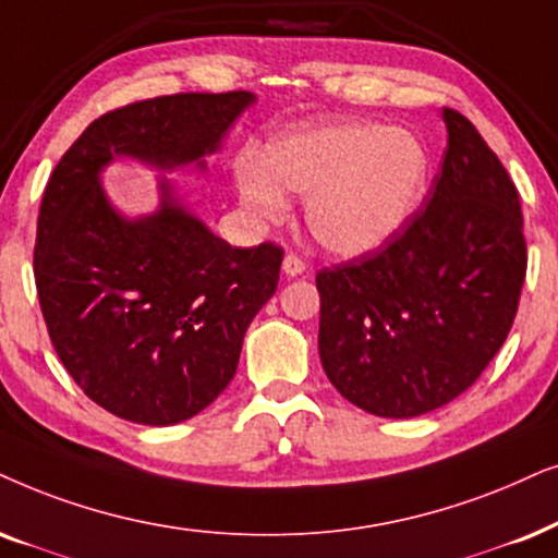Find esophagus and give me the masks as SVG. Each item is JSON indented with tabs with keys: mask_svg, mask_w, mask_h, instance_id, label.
Listing matches in <instances>:
<instances>
[{
	"mask_svg": "<svg viewBox=\"0 0 558 558\" xmlns=\"http://www.w3.org/2000/svg\"><path fill=\"white\" fill-rule=\"evenodd\" d=\"M281 269H284L287 277H300L302 271H305V262H302L296 253H287L284 256V264H281Z\"/></svg>",
	"mask_w": 558,
	"mask_h": 558,
	"instance_id": "34e87169",
	"label": "esophagus"
}]
</instances>
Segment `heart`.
I'll use <instances>...</instances> for the list:
<instances>
[{
	"label": "heart",
	"instance_id": "1",
	"mask_svg": "<svg viewBox=\"0 0 558 558\" xmlns=\"http://www.w3.org/2000/svg\"><path fill=\"white\" fill-rule=\"evenodd\" d=\"M245 207L264 220L289 213V192L307 194L305 222L338 256H366L392 243L421 209L430 154L410 130L345 122L296 130L235 161Z\"/></svg>",
	"mask_w": 558,
	"mask_h": 558
}]
</instances>
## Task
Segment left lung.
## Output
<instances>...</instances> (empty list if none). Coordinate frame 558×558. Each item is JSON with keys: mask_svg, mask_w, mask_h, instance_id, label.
<instances>
[{"mask_svg": "<svg viewBox=\"0 0 558 558\" xmlns=\"http://www.w3.org/2000/svg\"><path fill=\"white\" fill-rule=\"evenodd\" d=\"M428 207L385 248L317 271V349L330 385L379 417L444 408L502 349L525 281L520 197L464 114Z\"/></svg>", "mask_w": 558, "mask_h": 558, "instance_id": "1", "label": "left lung"}]
</instances>
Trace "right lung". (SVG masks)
I'll return each instance as SVG.
<instances>
[{
  "label": "right lung",
  "instance_id": "add662e5",
  "mask_svg": "<svg viewBox=\"0 0 558 558\" xmlns=\"http://www.w3.org/2000/svg\"><path fill=\"white\" fill-rule=\"evenodd\" d=\"M253 102L251 92H190L125 105L94 120L50 173L33 258L43 317L76 385L122 421L173 425L220 397L284 251L233 248L166 177L156 213L125 217L99 177L114 158L205 171Z\"/></svg>",
  "mask_w": 558,
  "mask_h": 558
}]
</instances>
